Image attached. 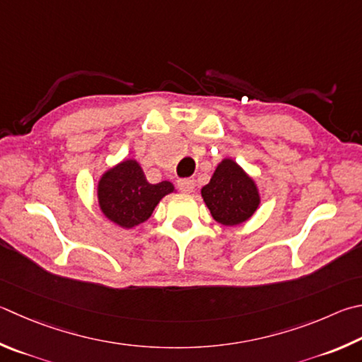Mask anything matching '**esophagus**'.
Instances as JSON below:
<instances>
[{"mask_svg":"<svg viewBox=\"0 0 362 362\" xmlns=\"http://www.w3.org/2000/svg\"><path fill=\"white\" fill-rule=\"evenodd\" d=\"M177 187L182 193H192L194 189V180L193 179H180L177 180Z\"/></svg>","mask_w":362,"mask_h":362,"instance_id":"34e87169","label":"esophagus"}]
</instances>
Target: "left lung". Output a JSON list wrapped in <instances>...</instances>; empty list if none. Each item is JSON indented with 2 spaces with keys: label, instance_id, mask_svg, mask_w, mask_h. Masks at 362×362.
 <instances>
[{
  "label": "left lung",
  "instance_id": "1",
  "mask_svg": "<svg viewBox=\"0 0 362 362\" xmlns=\"http://www.w3.org/2000/svg\"><path fill=\"white\" fill-rule=\"evenodd\" d=\"M201 196L214 220L223 226L248 221L261 204L256 182L233 158L216 164L212 179L201 188Z\"/></svg>",
  "mask_w": 362,
  "mask_h": 362
}]
</instances>
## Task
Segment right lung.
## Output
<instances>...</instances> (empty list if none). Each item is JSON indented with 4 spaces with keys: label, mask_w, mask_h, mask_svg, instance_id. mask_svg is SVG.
Listing matches in <instances>:
<instances>
[{
    "label": "right lung",
    "mask_w": 362,
    "mask_h": 362,
    "mask_svg": "<svg viewBox=\"0 0 362 362\" xmlns=\"http://www.w3.org/2000/svg\"><path fill=\"white\" fill-rule=\"evenodd\" d=\"M175 193L170 182L148 183L139 161L123 160L101 174L96 185L98 206L106 218L123 229L147 221L166 194Z\"/></svg>",
    "instance_id": "right-lung-1"
}]
</instances>
